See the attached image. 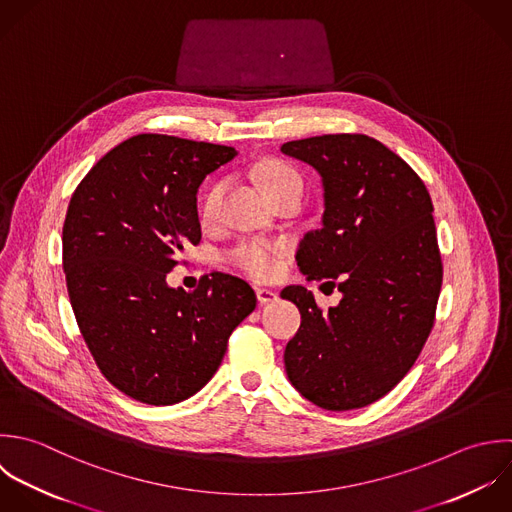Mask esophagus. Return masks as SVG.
<instances>
[{
	"instance_id": "obj_1",
	"label": "esophagus",
	"mask_w": 512,
	"mask_h": 512,
	"mask_svg": "<svg viewBox=\"0 0 512 512\" xmlns=\"http://www.w3.org/2000/svg\"><path fill=\"white\" fill-rule=\"evenodd\" d=\"M257 299L261 305H269V303H275L279 299V295L273 289H257Z\"/></svg>"
}]
</instances>
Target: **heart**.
<instances>
[{"label": "heart", "instance_id": "obj_1", "mask_svg": "<svg viewBox=\"0 0 512 512\" xmlns=\"http://www.w3.org/2000/svg\"><path fill=\"white\" fill-rule=\"evenodd\" d=\"M259 183L267 195H273L287 185H303L299 173L281 161H267L265 165H261ZM221 193H223L221 185H215L207 193L205 205H203L205 219H213L217 215ZM283 253H285V249L279 243H271V241H263V239H247V241L237 243L229 251V259L233 261V265H237L247 275L267 281V279H273L281 271Z\"/></svg>", "mask_w": 512, "mask_h": 512}]
</instances>
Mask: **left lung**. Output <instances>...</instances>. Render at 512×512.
Here are the masks:
<instances>
[{
    "label": "left lung",
    "mask_w": 512,
    "mask_h": 512,
    "mask_svg": "<svg viewBox=\"0 0 512 512\" xmlns=\"http://www.w3.org/2000/svg\"><path fill=\"white\" fill-rule=\"evenodd\" d=\"M281 151L323 183L321 229L303 237L299 271L339 279L343 295L323 313L305 287L281 291L301 313L285 371L313 405L361 409L409 373L433 329L443 283L433 201L419 175L367 135L307 137Z\"/></svg>",
    "instance_id": "obj_1"
}]
</instances>
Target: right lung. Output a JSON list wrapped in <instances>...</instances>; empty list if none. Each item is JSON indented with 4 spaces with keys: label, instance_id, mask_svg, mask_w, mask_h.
Segmentation results:
<instances>
[{
    "label": "right lung",
    "instance_id": "add662e5",
    "mask_svg": "<svg viewBox=\"0 0 512 512\" xmlns=\"http://www.w3.org/2000/svg\"><path fill=\"white\" fill-rule=\"evenodd\" d=\"M237 155L173 135H135L103 155L71 195L63 223L69 301L103 377L145 405H175L219 369L255 291L213 273L191 293L167 273L201 241L197 191Z\"/></svg>",
    "mask_w": 512,
    "mask_h": 512
}]
</instances>
